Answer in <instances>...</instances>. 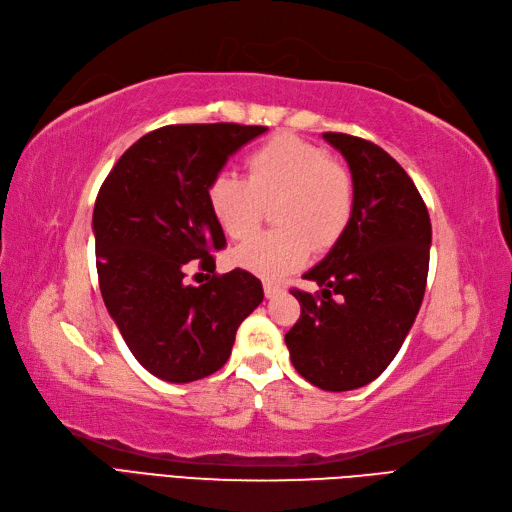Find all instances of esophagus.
Wrapping results in <instances>:
<instances>
[{"label": "esophagus", "mask_w": 512, "mask_h": 512, "mask_svg": "<svg viewBox=\"0 0 512 512\" xmlns=\"http://www.w3.org/2000/svg\"><path fill=\"white\" fill-rule=\"evenodd\" d=\"M264 296L267 298H273V296H279L281 292H284V288H281L279 284H273V281H264Z\"/></svg>", "instance_id": "esophagus-1"}]
</instances>
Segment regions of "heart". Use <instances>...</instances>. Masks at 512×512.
I'll list each match as a JSON object with an SVG mask.
<instances>
[{"instance_id":"b5f03b06","label":"heart","mask_w":512,"mask_h":512,"mask_svg":"<svg viewBox=\"0 0 512 512\" xmlns=\"http://www.w3.org/2000/svg\"><path fill=\"white\" fill-rule=\"evenodd\" d=\"M245 180L218 173L207 184V205L222 231L248 237L262 214L273 205L279 226L243 241L231 254L235 267L264 279H275L303 267L317 250L337 243L354 216V178L345 165L332 161L322 146L296 135H275L254 148L243 161Z\"/></svg>"}]
</instances>
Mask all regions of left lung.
I'll list each match as a JSON object with an SVG mask.
<instances>
[{
    "instance_id": "obj_1",
    "label": "left lung",
    "mask_w": 512,
    "mask_h": 512,
    "mask_svg": "<svg viewBox=\"0 0 512 512\" xmlns=\"http://www.w3.org/2000/svg\"><path fill=\"white\" fill-rule=\"evenodd\" d=\"M354 178V216L303 277L320 294L290 290L301 317L286 334L290 360L326 392L356 390L390 366L424 301L432 224L419 190L373 142L324 133Z\"/></svg>"
}]
</instances>
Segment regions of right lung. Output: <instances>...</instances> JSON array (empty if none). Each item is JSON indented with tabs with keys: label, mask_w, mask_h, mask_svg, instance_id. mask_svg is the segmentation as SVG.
Here are the masks:
<instances>
[{
	"label": "right lung",
	"mask_w": 512,
	"mask_h": 512,
	"mask_svg": "<svg viewBox=\"0 0 512 512\" xmlns=\"http://www.w3.org/2000/svg\"><path fill=\"white\" fill-rule=\"evenodd\" d=\"M267 127L235 122L169 125L118 158L93 211L103 303L135 360L154 377L190 383L220 370L241 322L262 303V284L235 269L186 284L190 260L214 273L226 245L207 205V184Z\"/></svg>",
	"instance_id": "obj_1"
}]
</instances>
